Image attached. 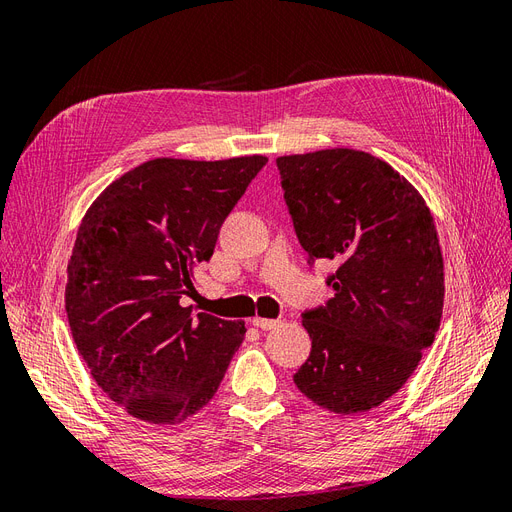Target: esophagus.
I'll return each instance as SVG.
<instances>
[{"label": "esophagus", "mask_w": 512, "mask_h": 512, "mask_svg": "<svg viewBox=\"0 0 512 512\" xmlns=\"http://www.w3.org/2000/svg\"><path fill=\"white\" fill-rule=\"evenodd\" d=\"M252 324L254 327H258V329H262V331H271V329H275V327H280V320H273V318H252Z\"/></svg>", "instance_id": "1"}]
</instances>
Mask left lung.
I'll return each instance as SVG.
<instances>
[{"label": "left lung", "instance_id": "obj_1", "mask_svg": "<svg viewBox=\"0 0 512 512\" xmlns=\"http://www.w3.org/2000/svg\"><path fill=\"white\" fill-rule=\"evenodd\" d=\"M307 262H337L335 297L303 312L312 352L297 389L335 414L380 406L412 376L440 329L444 262L436 224L412 185L354 149L277 158Z\"/></svg>", "mask_w": 512, "mask_h": 512}]
</instances>
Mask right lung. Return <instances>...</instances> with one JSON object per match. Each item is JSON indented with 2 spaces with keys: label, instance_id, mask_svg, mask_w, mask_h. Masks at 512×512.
I'll return each instance as SVG.
<instances>
[{
  "label": "right lung",
  "instance_id": "right-lung-1",
  "mask_svg": "<svg viewBox=\"0 0 512 512\" xmlns=\"http://www.w3.org/2000/svg\"><path fill=\"white\" fill-rule=\"evenodd\" d=\"M265 164L149 160L85 213L68 262L70 331L100 389L141 421L177 425L205 408L243 342L245 322L192 316L181 299Z\"/></svg>",
  "mask_w": 512,
  "mask_h": 512
}]
</instances>
